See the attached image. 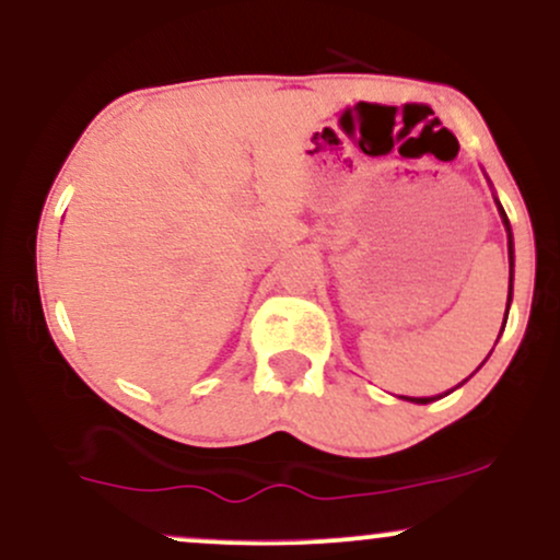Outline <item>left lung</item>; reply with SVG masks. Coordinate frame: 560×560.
<instances>
[{
  "label": "left lung",
  "mask_w": 560,
  "mask_h": 560,
  "mask_svg": "<svg viewBox=\"0 0 560 560\" xmlns=\"http://www.w3.org/2000/svg\"><path fill=\"white\" fill-rule=\"evenodd\" d=\"M494 202H498V199H494ZM498 213H500V218H503V226L508 231V307H511V300H513V234H511V223H508L503 205H500V202H498ZM505 318H508V311H505ZM503 329H505V320H503ZM500 334H503V331H500ZM487 358H490V355H487ZM487 358H485V361H487ZM464 382H466V378H464ZM464 382H460V384H464ZM460 384H458V387H460ZM458 387H455V389H458ZM450 392H453V389H450ZM450 392H445V395H450ZM445 395H436V397H405V395H400V400L427 405V402L440 400V397H445Z\"/></svg>",
  "instance_id": "8db88e82"
}]
</instances>
